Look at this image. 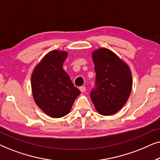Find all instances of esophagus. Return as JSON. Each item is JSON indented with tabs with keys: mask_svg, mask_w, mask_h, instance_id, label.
<instances>
[{
	"mask_svg": "<svg viewBox=\"0 0 160 160\" xmlns=\"http://www.w3.org/2000/svg\"><path fill=\"white\" fill-rule=\"evenodd\" d=\"M79 89H80V91L82 92H84L85 90H86V87H85L84 86L80 87H79Z\"/></svg>",
	"mask_w": 160,
	"mask_h": 160,
	"instance_id": "obj_1",
	"label": "esophagus"
}]
</instances>
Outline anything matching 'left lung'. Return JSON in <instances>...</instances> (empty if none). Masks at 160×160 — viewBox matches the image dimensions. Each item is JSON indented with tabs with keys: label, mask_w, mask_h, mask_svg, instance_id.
Returning <instances> with one entry per match:
<instances>
[{
	"label": "left lung",
	"mask_w": 160,
	"mask_h": 160,
	"mask_svg": "<svg viewBox=\"0 0 160 160\" xmlns=\"http://www.w3.org/2000/svg\"><path fill=\"white\" fill-rule=\"evenodd\" d=\"M92 58L96 73V88L90 94L92 101L100 114H114L125 105L132 90L130 68L106 48L93 51Z\"/></svg>",
	"instance_id": "8db88e82"
}]
</instances>
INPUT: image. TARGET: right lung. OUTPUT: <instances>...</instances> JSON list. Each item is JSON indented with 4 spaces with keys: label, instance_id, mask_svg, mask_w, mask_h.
<instances>
[{
    "label": "right lung",
    "instance_id": "add662e5",
    "mask_svg": "<svg viewBox=\"0 0 160 160\" xmlns=\"http://www.w3.org/2000/svg\"><path fill=\"white\" fill-rule=\"evenodd\" d=\"M68 52L52 50L34 68L31 89L37 106L49 117L60 118L70 112L79 89L62 68Z\"/></svg>",
    "mask_w": 160,
    "mask_h": 160
}]
</instances>
